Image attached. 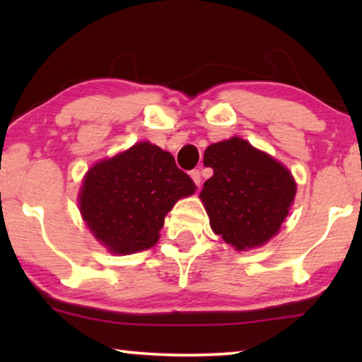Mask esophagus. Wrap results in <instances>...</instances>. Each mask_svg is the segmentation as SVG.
<instances>
[{
    "label": "esophagus",
    "mask_w": 362,
    "mask_h": 362,
    "mask_svg": "<svg viewBox=\"0 0 362 362\" xmlns=\"http://www.w3.org/2000/svg\"><path fill=\"white\" fill-rule=\"evenodd\" d=\"M191 177H192V181L196 182V186H201L202 175H201L199 170H192V171H191Z\"/></svg>",
    "instance_id": "esophagus-1"
}]
</instances>
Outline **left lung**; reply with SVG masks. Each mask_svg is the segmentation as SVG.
<instances>
[{"instance_id":"left-lung-1","label":"left lung","mask_w":362,"mask_h":362,"mask_svg":"<svg viewBox=\"0 0 362 362\" xmlns=\"http://www.w3.org/2000/svg\"><path fill=\"white\" fill-rule=\"evenodd\" d=\"M204 166L214 175L199 197L222 240L249 250L279 234L296 192L288 168L239 136L207 146Z\"/></svg>"}]
</instances>
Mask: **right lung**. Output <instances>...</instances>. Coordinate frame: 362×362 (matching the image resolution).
<instances>
[{
  "label": "right lung",
  "mask_w": 362,
  "mask_h": 362,
  "mask_svg": "<svg viewBox=\"0 0 362 362\" xmlns=\"http://www.w3.org/2000/svg\"><path fill=\"white\" fill-rule=\"evenodd\" d=\"M194 189L171 153L140 141L87 171L78 207L93 237L108 252L128 255L155 245L165 216Z\"/></svg>",
  "instance_id": "1"
}]
</instances>
